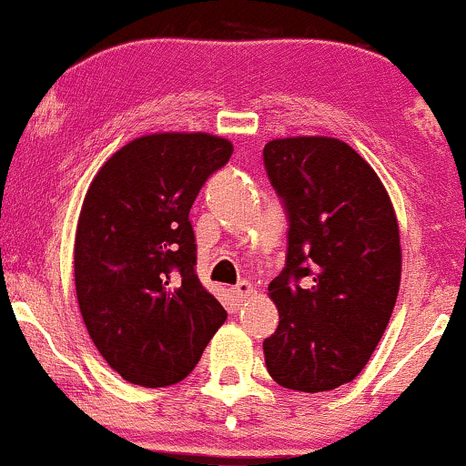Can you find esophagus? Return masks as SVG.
<instances>
[{
    "label": "esophagus",
    "instance_id": "34e87169",
    "mask_svg": "<svg viewBox=\"0 0 466 466\" xmlns=\"http://www.w3.org/2000/svg\"><path fill=\"white\" fill-rule=\"evenodd\" d=\"M251 291H254V287H251V282H248V280H240L238 285L232 287V296H234V300H237L238 304L243 302Z\"/></svg>",
    "mask_w": 466,
    "mask_h": 466
}]
</instances>
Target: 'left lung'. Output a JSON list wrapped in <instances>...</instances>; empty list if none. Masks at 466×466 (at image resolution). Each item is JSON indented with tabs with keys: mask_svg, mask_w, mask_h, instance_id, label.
<instances>
[{
	"mask_svg": "<svg viewBox=\"0 0 466 466\" xmlns=\"http://www.w3.org/2000/svg\"><path fill=\"white\" fill-rule=\"evenodd\" d=\"M267 177L287 212V265L269 285L276 333L263 341L280 386L326 392L363 370L400 282L399 226L370 164L335 137L265 147Z\"/></svg>",
	"mask_w": 466,
	"mask_h": 466,
	"instance_id": "8db88e82",
	"label": "left lung"
}]
</instances>
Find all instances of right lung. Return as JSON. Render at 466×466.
<instances>
[{"instance_id":"1","label":"right lung","mask_w":466,"mask_h":466,"mask_svg":"<svg viewBox=\"0 0 466 466\" xmlns=\"http://www.w3.org/2000/svg\"><path fill=\"white\" fill-rule=\"evenodd\" d=\"M232 144L208 133H155L106 159L80 210L74 280L96 349L127 381L188 377L226 322L197 278L190 208Z\"/></svg>"}]
</instances>
